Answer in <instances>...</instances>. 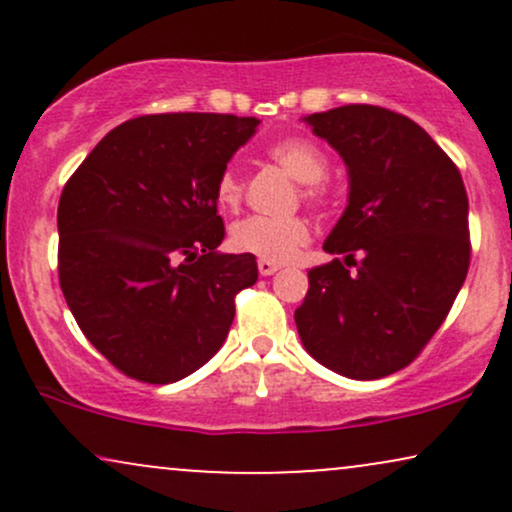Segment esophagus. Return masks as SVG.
Returning <instances> with one entry per match:
<instances>
[{
    "mask_svg": "<svg viewBox=\"0 0 512 512\" xmlns=\"http://www.w3.org/2000/svg\"><path fill=\"white\" fill-rule=\"evenodd\" d=\"M257 269H260L262 276H272L276 269H279V262L272 260H257Z\"/></svg>",
    "mask_w": 512,
    "mask_h": 512,
    "instance_id": "34e87169",
    "label": "esophagus"
}]
</instances>
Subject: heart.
<instances>
[{
    "label": "heart",
    "mask_w": 512,
    "mask_h": 512,
    "mask_svg": "<svg viewBox=\"0 0 512 512\" xmlns=\"http://www.w3.org/2000/svg\"><path fill=\"white\" fill-rule=\"evenodd\" d=\"M269 158L279 163L293 180L303 182V199L310 204H327L332 187L325 182L330 161L315 142L305 137L281 139L269 146ZM216 199L223 207H238L243 199V178L236 168H226L216 180ZM310 240V226L301 216H250L238 221L231 231V245L238 252L262 257L272 262H289Z\"/></svg>",
    "instance_id": "obj_1"
}]
</instances>
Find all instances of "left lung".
<instances>
[{"label": "left lung", "instance_id": "8db88e82", "mask_svg": "<svg viewBox=\"0 0 512 512\" xmlns=\"http://www.w3.org/2000/svg\"><path fill=\"white\" fill-rule=\"evenodd\" d=\"M303 122L342 156L349 199L322 245L339 257L308 272L293 315L298 334L334 373L385 378L419 356L464 284L462 175L414 120L378 105H342Z\"/></svg>", "mask_w": 512, "mask_h": 512}]
</instances>
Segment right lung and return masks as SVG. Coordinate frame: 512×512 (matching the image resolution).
Wrapping results in <instances>:
<instances>
[{
  "label": "right lung",
  "instance_id": "right-lung-1",
  "mask_svg": "<svg viewBox=\"0 0 512 512\" xmlns=\"http://www.w3.org/2000/svg\"><path fill=\"white\" fill-rule=\"evenodd\" d=\"M257 117L163 113L122 122L84 158L57 207L60 286L117 370L168 385L226 342L255 255L216 248V180Z\"/></svg>",
  "mask_w": 512,
  "mask_h": 512
}]
</instances>
